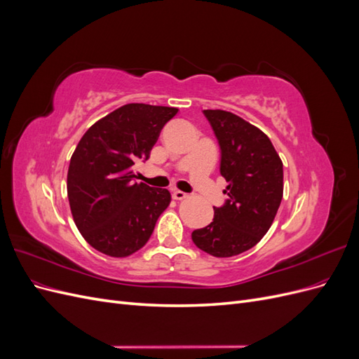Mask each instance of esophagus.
Listing matches in <instances>:
<instances>
[{"label": "esophagus", "instance_id": "34e87169", "mask_svg": "<svg viewBox=\"0 0 359 359\" xmlns=\"http://www.w3.org/2000/svg\"><path fill=\"white\" fill-rule=\"evenodd\" d=\"M172 198L175 199V201H182V199L187 198V193H184L181 190H173L172 191Z\"/></svg>", "mask_w": 359, "mask_h": 359}]
</instances>
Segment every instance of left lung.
Returning <instances> with one entry per match:
<instances>
[{"mask_svg":"<svg viewBox=\"0 0 359 359\" xmlns=\"http://www.w3.org/2000/svg\"><path fill=\"white\" fill-rule=\"evenodd\" d=\"M203 114L219 139L229 199L191 240L211 256L232 257L255 247L273 224L283 198V163L269 137L241 116L222 109Z\"/></svg>","mask_w":359,"mask_h":359,"instance_id":"1","label":"left lung"}]
</instances>
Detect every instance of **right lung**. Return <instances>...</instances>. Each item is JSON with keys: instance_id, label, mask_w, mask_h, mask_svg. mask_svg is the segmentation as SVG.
I'll use <instances>...</instances> for the list:
<instances>
[{"instance_id": "1", "label": "right lung", "mask_w": 359, "mask_h": 359, "mask_svg": "<svg viewBox=\"0 0 359 359\" xmlns=\"http://www.w3.org/2000/svg\"><path fill=\"white\" fill-rule=\"evenodd\" d=\"M177 107L128 103L86 130L70 158L67 196L76 227L97 252L127 257L142 248L170 203L166 189L135 182Z\"/></svg>"}]
</instances>
